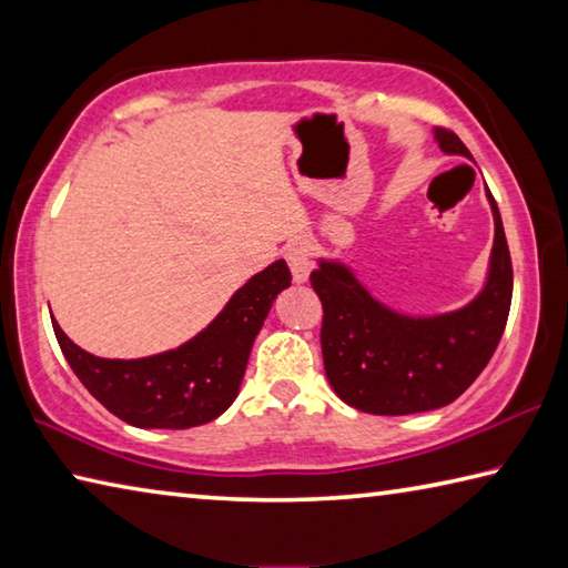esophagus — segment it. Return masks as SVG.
Instances as JSON below:
<instances>
[{
	"label": "esophagus",
	"instance_id": "34e87169",
	"mask_svg": "<svg viewBox=\"0 0 568 568\" xmlns=\"http://www.w3.org/2000/svg\"><path fill=\"white\" fill-rule=\"evenodd\" d=\"M285 261H287V265H291L293 281L295 283H305L307 275H311V271H313L311 245H307L305 240H293V243H287Z\"/></svg>",
	"mask_w": 568,
	"mask_h": 568
}]
</instances>
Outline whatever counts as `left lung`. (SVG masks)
I'll return each instance as SVG.
<instances>
[{"label":"left lung","mask_w":568,"mask_h":568,"mask_svg":"<svg viewBox=\"0 0 568 568\" xmlns=\"http://www.w3.org/2000/svg\"><path fill=\"white\" fill-rule=\"evenodd\" d=\"M436 140L450 155H470L454 130ZM488 283L474 303L438 318H406L388 311L355 281L348 267L321 263L311 285L323 303L321 348L325 376L348 406L373 416H406L454 403L491 361L501 341L514 293L498 205Z\"/></svg>","instance_id":"1"}]
</instances>
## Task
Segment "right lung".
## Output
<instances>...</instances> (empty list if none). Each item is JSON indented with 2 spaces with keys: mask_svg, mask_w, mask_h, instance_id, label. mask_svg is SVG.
Instances as JSON below:
<instances>
[{
  "mask_svg": "<svg viewBox=\"0 0 568 568\" xmlns=\"http://www.w3.org/2000/svg\"><path fill=\"white\" fill-rule=\"evenodd\" d=\"M291 281L285 261L273 263L250 277L203 333L150 358H98L67 338L57 321L52 328L74 376L114 416L138 428H192L235 400L255 335Z\"/></svg>",
  "mask_w": 568,
  "mask_h": 568,
  "instance_id": "obj_1",
  "label": "right lung"
}]
</instances>
